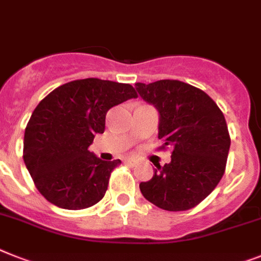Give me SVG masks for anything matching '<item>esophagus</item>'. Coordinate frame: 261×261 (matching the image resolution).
I'll use <instances>...</instances> for the list:
<instances>
[{
  "instance_id": "1",
  "label": "esophagus",
  "mask_w": 261,
  "mask_h": 261,
  "mask_svg": "<svg viewBox=\"0 0 261 261\" xmlns=\"http://www.w3.org/2000/svg\"><path fill=\"white\" fill-rule=\"evenodd\" d=\"M125 164L129 165V167H135L137 164V160H135V159H128V160H125Z\"/></svg>"
}]
</instances>
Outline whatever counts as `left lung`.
I'll list each match as a JSON object with an SVG mask.
<instances>
[{
  "label": "left lung",
  "instance_id": "obj_1",
  "mask_svg": "<svg viewBox=\"0 0 261 261\" xmlns=\"http://www.w3.org/2000/svg\"><path fill=\"white\" fill-rule=\"evenodd\" d=\"M135 87L159 112L161 148H172L171 163L156 165L140 191L161 210H191L216 188L225 171L231 139L223 112L203 90L177 80Z\"/></svg>",
  "mask_w": 261,
  "mask_h": 261
}]
</instances>
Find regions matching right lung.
I'll return each instance as SVG.
<instances>
[{"label":"right lung","instance_id":"right-lung-1","mask_svg":"<svg viewBox=\"0 0 261 261\" xmlns=\"http://www.w3.org/2000/svg\"><path fill=\"white\" fill-rule=\"evenodd\" d=\"M136 97L129 84L84 79L56 88L36 107L23 136V163L49 203L77 211L104 197L121 161L101 160L89 146L104 133L107 112Z\"/></svg>","mask_w":261,"mask_h":261}]
</instances>
